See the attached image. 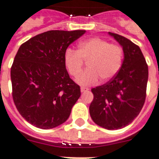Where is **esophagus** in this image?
<instances>
[{
    "label": "esophagus",
    "mask_w": 159,
    "mask_h": 159,
    "mask_svg": "<svg viewBox=\"0 0 159 159\" xmlns=\"http://www.w3.org/2000/svg\"><path fill=\"white\" fill-rule=\"evenodd\" d=\"M89 88H85V87H82V88H81V92H82V93H83V92L89 91Z\"/></svg>",
    "instance_id": "34e87169"
}]
</instances>
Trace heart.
<instances>
[{
	"instance_id": "b5f03b06",
	"label": "heart",
	"mask_w": 159,
	"mask_h": 159,
	"mask_svg": "<svg viewBox=\"0 0 159 159\" xmlns=\"http://www.w3.org/2000/svg\"><path fill=\"white\" fill-rule=\"evenodd\" d=\"M124 51L121 46L110 43L101 38H91L79 43L77 50L68 49L65 53L64 61L68 72L77 77L82 70L84 61L88 69L77 78L81 85H93L112 79L121 68Z\"/></svg>"
}]
</instances>
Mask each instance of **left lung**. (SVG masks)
Listing matches in <instances>:
<instances>
[{"instance_id": "8db88e82", "label": "left lung", "mask_w": 159, "mask_h": 159, "mask_svg": "<svg viewBox=\"0 0 159 159\" xmlns=\"http://www.w3.org/2000/svg\"><path fill=\"white\" fill-rule=\"evenodd\" d=\"M109 34L123 47L124 61L112 79L92 89L93 100L89 113L99 126L117 130L131 123L142 110L147 95L148 66L138 45L124 36Z\"/></svg>"}]
</instances>
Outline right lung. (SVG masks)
I'll return each instance as SVG.
<instances>
[{
  "mask_svg": "<svg viewBox=\"0 0 159 159\" xmlns=\"http://www.w3.org/2000/svg\"><path fill=\"white\" fill-rule=\"evenodd\" d=\"M85 30L44 32L23 43L11 67L12 98L20 115L40 129L64 123L81 96L64 61L70 43Z\"/></svg>",
  "mask_w": 159,
  "mask_h": 159,
  "instance_id": "add662e5",
  "label": "right lung"
}]
</instances>
